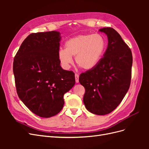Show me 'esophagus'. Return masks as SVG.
<instances>
[{
  "label": "esophagus",
  "mask_w": 149,
  "mask_h": 149,
  "mask_svg": "<svg viewBox=\"0 0 149 149\" xmlns=\"http://www.w3.org/2000/svg\"><path fill=\"white\" fill-rule=\"evenodd\" d=\"M75 80L76 83H79V74L77 73L75 74Z\"/></svg>",
  "instance_id": "esophagus-1"
}]
</instances>
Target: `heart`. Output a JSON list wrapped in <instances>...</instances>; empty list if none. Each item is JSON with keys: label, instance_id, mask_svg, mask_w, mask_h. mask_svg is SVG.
Listing matches in <instances>:
<instances>
[{"label": "heart", "instance_id": "b5f03b06", "mask_svg": "<svg viewBox=\"0 0 149 149\" xmlns=\"http://www.w3.org/2000/svg\"><path fill=\"white\" fill-rule=\"evenodd\" d=\"M106 40L101 34L79 35L65 42V49L58 52V56L61 66L68 69L73 58L78 66L84 70H91L100 63L106 52Z\"/></svg>", "mask_w": 149, "mask_h": 149}]
</instances>
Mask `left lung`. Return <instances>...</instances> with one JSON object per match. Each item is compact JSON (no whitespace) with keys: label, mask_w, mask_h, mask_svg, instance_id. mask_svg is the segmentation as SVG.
Returning <instances> with one entry per match:
<instances>
[{"label":"left lung","mask_w":149,"mask_h":149,"mask_svg":"<svg viewBox=\"0 0 149 149\" xmlns=\"http://www.w3.org/2000/svg\"><path fill=\"white\" fill-rule=\"evenodd\" d=\"M99 31L107 35V49L94 68L80 74L79 81L85 88L83 102L86 109L102 116L113 111L128 91L132 55L114 29L107 27Z\"/></svg>","instance_id":"left-lung-1"}]
</instances>
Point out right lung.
Listing matches in <instances>:
<instances>
[{
	"label": "right lung",
	"instance_id": "right-lung-1",
	"mask_svg": "<svg viewBox=\"0 0 149 149\" xmlns=\"http://www.w3.org/2000/svg\"><path fill=\"white\" fill-rule=\"evenodd\" d=\"M59 31L31 33L21 44L13 71L17 94L40 117L51 118L61 111L64 94L75 84L74 73L60 66Z\"/></svg>",
	"mask_w": 149,
	"mask_h": 149
}]
</instances>
